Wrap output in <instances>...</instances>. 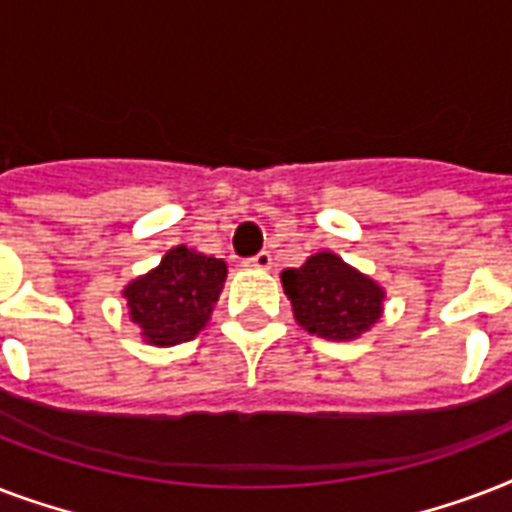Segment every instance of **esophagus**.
I'll return each mask as SVG.
<instances>
[{
  "mask_svg": "<svg viewBox=\"0 0 512 512\" xmlns=\"http://www.w3.org/2000/svg\"><path fill=\"white\" fill-rule=\"evenodd\" d=\"M247 265L249 268H260V271H268V268H271L273 265V257H271V252H257V255H252L247 260Z\"/></svg>",
  "mask_w": 512,
  "mask_h": 512,
  "instance_id": "1",
  "label": "esophagus"
}]
</instances>
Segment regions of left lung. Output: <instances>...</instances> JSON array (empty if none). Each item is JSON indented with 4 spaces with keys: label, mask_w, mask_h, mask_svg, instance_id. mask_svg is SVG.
I'll list each match as a JSON object with an SVG mask.
<instances>
[{
    "label": "left lung",
    "mask_w": 512,
    "mask_h": 512,
    "mask_svg": "<svg viewBox=\"0 0 512 512\" xmlns=\"http://www.w3.org/2000/svg\"><path fill=\"white\" fill-rule=\"evenodd\" d=\"M281 284L292 300L297 324L327 340L364 335L382 313L385 292L332 252H319L300 268H287Z\"/></svg>",
    "instance_id": "obj_1"
}]
</instances>
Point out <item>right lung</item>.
<instances>
[{
  "label": "right lung",
  "mask_w": 512,
  "mask_h": 512,
  "mask_svg": "<svg viewBox=\"0 0 512 512\" xmlns=\"http://www.w3.org/2000/svg\"><path fill=\"white\" fill-rule=\"evenodd\" d=\"M228 265L188 247L170 249L159 268L124 289L130 316L154 345H177L199 335L220 297Z\"/></svg>",
  "instance_id": "obj_1"
}]
</instances>
